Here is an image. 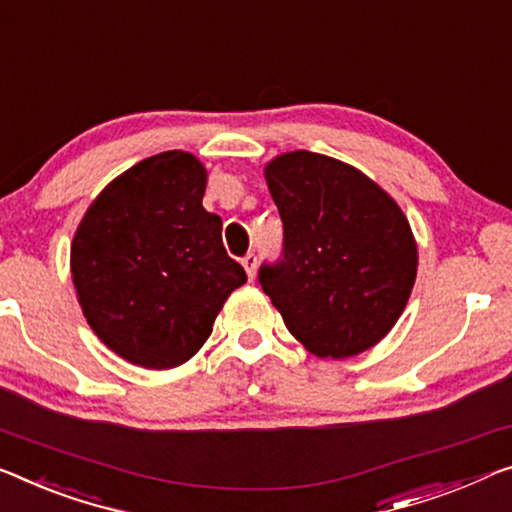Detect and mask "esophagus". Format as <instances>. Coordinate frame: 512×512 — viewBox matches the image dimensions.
<instances>
[{
  "mask_svg": "<svg viewBox=\"0 0 512 512\" xmlns=\"http://www.w3.org/2000/svg\"><path fill=\"white\" fill-rule=\"evenodd\" d=\"M241 264H243V269H246V273H248V280L253 282L255 276H257V257H255V253H248L246 257L241 259Z\"/></svg>",
  "mask_w": 512,
  "mask_h": 512,
  "instance_id": "esophagus-1",
  "label": "esophagus"
}]
</instances>
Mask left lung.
<instances>
[{
    "instance_id": "obj_1",
    "label": "left lung",
    "mask_w": 512,
    "mask_h": 512,
    "mask_svg": "<svg viewBox=\"0 0 512 512\" xmlns=\"http://www.w3.org/2000/svg\"><path fill=\"white\" fill-rule=\"evenodd\" d=\"M285 255L259 282L310 354L349 358L386 338L407 305L418 246L398 202L338 158L287 151L264 165Z\"/></svg>"
}]
</instances>
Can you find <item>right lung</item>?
<instances>
[{
  "label": "right lung",
  "mask_w": 512,
  "mask_h": 512,
  "mask_svg": "<svg viewBox=\"0 0 512 512\" xmlns=\"http://www.w3.org/2000/svg\"><path fill=\"white\" fill-rule=\"evenodd\" d=\"M207 167L163 151L112 179L82 216L71 276L91 331L147 370L186 363L209 340L246 271L227 257L223 220L202 207Z\"/></svg>",
  "instance_id": "1"
}]
</instances>
